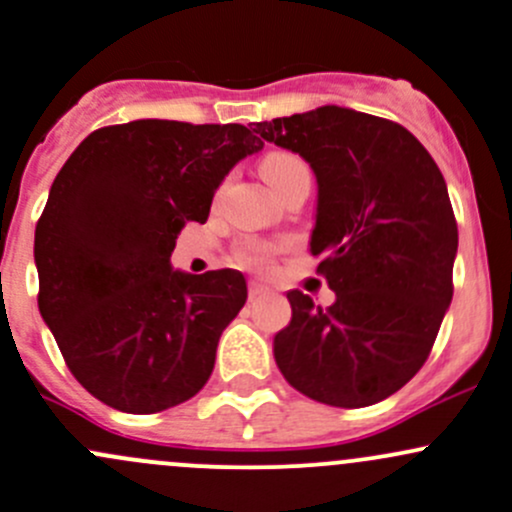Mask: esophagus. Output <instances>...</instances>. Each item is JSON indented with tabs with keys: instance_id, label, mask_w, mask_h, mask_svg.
I'll return each instance as SVG.
<instances>
[{
	"instance_id": "obj_1",
	"label": "esophagus",
	"mask_w": 512,
	"mask_h": 512,
	"mask_svg": "<svg viewBox=\"0 0 512 512\" xmlns=\"http://www.w3.org/2000/svg\"><path fill=\"white\" fill-rule=\"evenodd\" d=\"M247 294H250V299H262L270 294V289L265 287V284L260 282H250V287H247Z\"/></svg>"
}]
</instances>
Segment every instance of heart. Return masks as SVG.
Wrapping results in <instances>:
<instances>
[{
  "mask_svg": "<svg viewBox=\"0 0 512 512\" xmlns=\"http://www.w3.org/2000/svg\"><path fill=\"white\" fill-rule=\"evenodd\" d=\"M299 166H306V164L299 157H294V154L272 152L262 159L260 169L267 184H270V188H274L282 184V181L287 179L294 169H299ZM272 252H274L272 247L265 245V242H245V245H240L238 250V262L245 267H252V270H265V267L272 262Z\"/></svg>",
  "mask_w": 512,
  "mask_h": 512,
  "instance_id": "heart-1",
  "label": "heart"
}]
</instances>
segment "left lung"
Returning a JSON list of instances; mask_svg holds the SVG:
<instances>
[{
	"instance_id": "left-lung-1",
	"label": "left lung",
	"mask_w": 512,
	"mask_h": 512,
	"mask_svg": "<svg viewBox=\"0 0 512 512\" xmlns=\"http://www.w3.org/2000/svg\"><path fill=\"white\" fill-rule=\"evenodd\" d=\"M309 161L319 184L311 255L336 301L287 294L274 360L301 395L368 407L417 375L451 304L459 230L439 166L397 122L324 105L257 122Z\"/></svg>"
}]
</instances>
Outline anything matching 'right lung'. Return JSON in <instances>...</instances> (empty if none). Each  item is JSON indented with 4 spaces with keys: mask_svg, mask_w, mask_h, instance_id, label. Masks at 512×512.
I'll list each match as a JSON object with an SVG mask.
<instances>
[{
    "mask_svg": "<svg viewBox=\"0 0 512 512\" xmlns=\"http://www.w3.org/2000/svg\"><path fill=\"white\" fill-rule=\"evenodd\" d=\"M262 149L242 125L134 120L95 129L63 164L36 225L39 311L80 385L152 414L208 383L220 333L245 306L238 270H171L186 223Z\"/></svg>",
    "mask_w": 512,
    "mask_h": 512,
    "instance_id": "obj_1",
    "label": "right lung"
}]
</instances>
